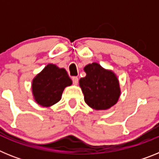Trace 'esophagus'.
Instances as JSON below:
<instances>
[{"instance_id":"esophagus-1","label":"esophagus","mask_w":159,"mask_h":159,"mask_svg":"<svg viewBox=\"0 0 159 159\" xmlns=\"http://www.w3.org/2000/svg\"><path fill=\"white\" fill-rule=\"evenodd\" d=\"M71 79H72L73 84H78V82H79L78 77H77V76H73Z\"/></svg>"}]
</instances>
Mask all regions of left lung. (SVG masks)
Segmentation results:
<instances>
[{
  "label": "left lung",
  "instance_id": "left-lung-1",
  "mask_svg": "<svg viewBox=\"0 0 159 159\" xmlns=\"http://www.w3.org/2000/svg\"><path fill=\"white\" fill-rule=\"evenodd\" d=\"M86 76L80 80V86L87 104L95 110H106L117 102L119 84L112 71L93 63L84 67Z\"/></svg>",
  "mask_w": 159,
  "mask_h": 159
}]
</instances>
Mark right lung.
I'll list each match as a JSON object with an SVG mask.
<instances>
[{
	"label": "right lung",
	"mask_w": 159,
	"mask_h": 159,
	"mask_svg": "<svg viewBox=\"0 0 159 159\" xmlns=\"http://www.w3.org/2000/svg\"><path fill=\"white\" fill-rule=\"evenodd\" d=\"M71 84L65 69L48 64L32 81V93L38 104L52 106L60 100L64 88Z\"/></svg>",
	"instance_id": "1"
}]
</instances>
